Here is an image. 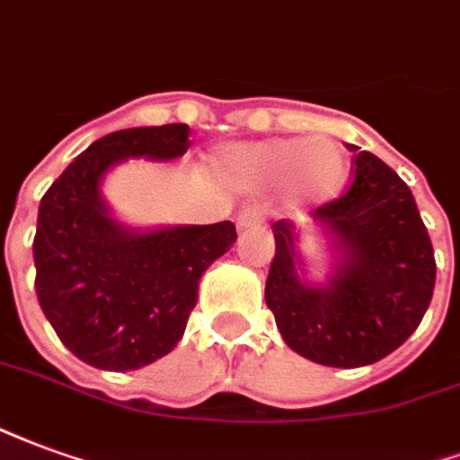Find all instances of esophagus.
Here are the masks:
<instances>
[{
  "label": "esophagus",
  "instance_id": "esophagus-1",
  "mask_svg": "<svg viewBox=\"0 0 460 460\" xmlns=\"http://www.w3.org/2000/svg\"><path fill=\"white\" fill-rule=\"evenodd\" d=\"M262 210L260 208H244L240 210V216H237V227L240 230H247V227H257L262 226Z\"/></svg>",
  "mask_w": 460,
  "mask_h": 460
}]
</instances>
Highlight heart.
<instances>
[{"label": "heart", "mask_w": 460, "mask_h": 460, "mask_svg": "<svg viewBox=\"0 0 460 460\" xmlns=\"http://www.w3.org/2000/svg\"><path fill=\"white\" fill-rule=\"evenodd\" d=\"M220 169L243 189H264L281 179V193L291 206L333 200L348 181L345 154L328 139L237 144L220 156Z\"/></svg>", "instance_id": "1"}]
</instances>
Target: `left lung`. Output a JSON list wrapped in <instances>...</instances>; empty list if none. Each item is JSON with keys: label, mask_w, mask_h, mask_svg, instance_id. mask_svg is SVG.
Masks as SVG:
<instances>
[{"label": "left lung", "mask_w": 460, "mask_h": 460, "mask_svg": "<svg viewBox=\"0 0 460 460\" xmlns=\"http://www.w3.org/2000/svg\"><path fill=\"white\" fill-rule=\"evenodd\" d=\"M348 149L350 186L311 213L338 252L328 284L301 281L296 227L279 220L264 287L287 345L328 367H363L397 350L421 323L437 281L434 247L407 183L375 154Z\"/></svg>", "instance_id": "obj_1"}]
</instances>
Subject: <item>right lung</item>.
<instances>
[{"label": "right lung", "instance_id": "1", "mask_svg": "<svg viewBox=\"0 0 460 460\" xmlns=\"http://www.w3.org/2000/svg\"><path fill=\"white\" fill-rule=\"evenodd\" d=\"M189 124L119 129L97 139L39 206L36 296L63 345L100 370H137L171 353L186 331L203 271L234 243L230 220L137 233L110 216L100 181L124 159L189 152Z\"/></svg>", "mask_w": 460, "mask_h": 460}]
</instances>
